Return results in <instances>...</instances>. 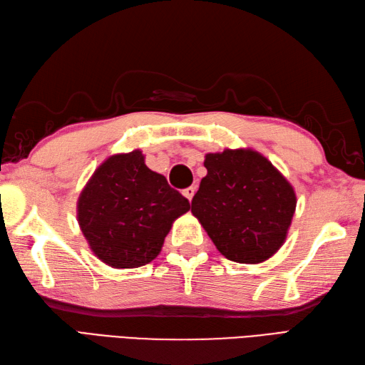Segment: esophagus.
<instances>
[{
	"label": "esophagus",
	"instance_id": "obj_1",
	"mask_svg": "<svg viewBox=\"0 0 365 365\" xmlns=\"http://www.w3.org/2000/svg\"><path fill=\"white\" fill-rule=\"evenodd\" d=\"M195 190H197V187H195V185H190V187H187V189H184V190H182V195H184V197L187 198L189 201H192L193 195H195Z\"/></svg>",
	"mask_w": 365,
	"mask_h": 365
}]
</instances>
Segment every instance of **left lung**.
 Instances as JSON below:
<instances>
[{
	"label": "left lung",
	"mask_w": 365,
	"mask_h": 365,
	"mask_svg": "<svg viewBox=\"0 0 365 365\" xmlns=\"http://www.w3.org/2000/svg\"><path fill=\"white\" fill-rule=\"evenodd\" d=\"M207 175L192 213L227 260L262 263L285 243L296 193L263 155L251 148L207 153Z\"/></svg>",
	"instance_id": "1"
}]
</instances>
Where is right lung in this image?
<instances>
[{"label":"right lung","instance_id":"obj_1","mask_svg":"<svg viewBox=\"0 0 365 365\" xmlns=\"http://www.w3.org/2000/svg\"><path fill=\"white\" fill-rule=\"evenodd\" d=\"M189 209L187 198L133 150L96 168L78 197L77 221L97 259L128 269L155 260L173 221Z\"/></svg>","mask_w":365,"mask_h":365}]
</instances>
